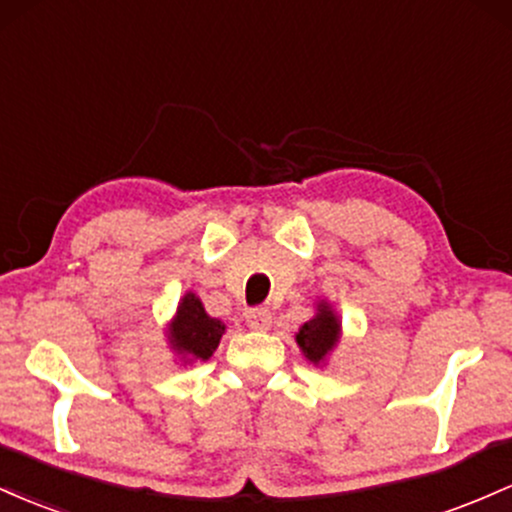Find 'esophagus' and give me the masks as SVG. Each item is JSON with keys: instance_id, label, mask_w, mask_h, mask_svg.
I'll return each instance as SVG.
<instances>
[{"instance_id": "1", "label": "esophagus", "mask_w": 512, "mask_h": 512, "mask_svg": "<svg viewBox=\"0 0 512 512\" xmlns=\"http://www.w3.org/2000/svg\"><path fill=\"white\" fill-rule=\"evenodd\" d=\"M246 324H249L254 331H266L268 326L273 324V317L266 307H254L246 312Z\"/></svg>"}]
</instances>
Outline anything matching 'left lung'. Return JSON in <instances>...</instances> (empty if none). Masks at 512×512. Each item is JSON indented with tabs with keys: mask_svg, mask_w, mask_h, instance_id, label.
I'll list each match as a JSON object with an SVG mask.
<instances>
[{
	"mask_svg": "<svg viewBox=\"0 0 512 512\" xmlns=\"http://www.w3.org/2000/svg\"><path fill=\"white\" fill-rule=\"evenodd\" d=\"M338 331H341V324L333 317L331 309L326 304H319V314L302 326L300 333H297V343H300L302 353L312 363H321L326 353L336 346Z\"/></svg>",
	"mask_w": 512,
	"mask_h": 512,
	"instance_id": "1",
	"label": "left lung"
}]
</instances>
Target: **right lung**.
<instances>
[{
	"label": "right lung",
	"mask_w": 512,
	"mask_h": 512,
	"mask_svg": "<svg viewBox=\"0 0 512 512\" xmlns=\"http://www.w3.org/2000/svg\"><path fill=\"white\" fill-rule=\"evenodd\" d=\"M225 326L222 321L205 314L203 302L188 292L179 304L174 324H171V343L188 360H208L220 343Z\"/></svg>",
	"instance_id": "right-lung-1"
}]
</instances>
